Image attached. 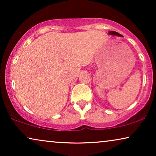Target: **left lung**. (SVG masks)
Instances as JSON below:
<instances>
[{
	"label": "left lung",
	"mask_w": 156,
	"mask_h": 156,
	"mask_svg": "<svg viewBox=\"0 0 156 156\" xmlns=\"http://www.w3.org/2000/svg\"><path fill=\"white\" fill-rule=\"evenodd\" d=\"M108 35H116V36H119V37H122V35H121V34H119V33H117V32H115V31H109L108 32Z\"/></svg>",
	"instance_id": "1"
}]
</instances>
